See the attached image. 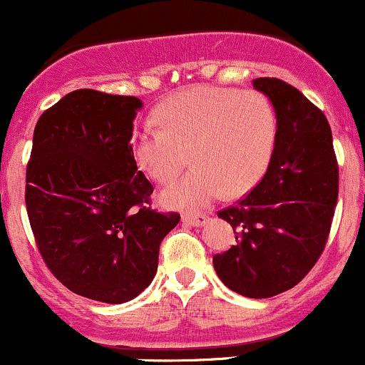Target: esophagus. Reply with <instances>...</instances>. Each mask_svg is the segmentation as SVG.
I'll return each mask as SVG.
<instances>
[{
  "label": "esophagus",
  "mask_w": 365,
  "mask_h": 365,
  "mask_svg": "<svg viewBox=\"0 0 365 365\" xmlns=\"http://www.w3.org/2000/svg\"><path fill=\"white\" fill-rule=\"evenodd\" d=\"M182 220H183V224H187V226L200 227V226H203V224H206L208 215H205V213H197V215H183Z\"/></svg>",
  "instance_id": "1"
}]
</instances>
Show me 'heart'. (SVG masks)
I'll list each match as a JSON object with an SVG mask.
<instances>
[{
    "label": "heart",
    "instance_id": "obj_1",
    "mask_svg": "<svg viewBox=\"0 0 365 365\" xmlns=\"http://www.w3.org/2000/svg\"><path fill=\"white\" fill-rule=\"evenodd\" d=\"M159 127L132 138L135 165L159 183L173 182L189 164L196 168L162 190L168 208L196 212L219 200L242 196L263 178L275 145L274 108L263 93L222 86H194L162 101L153 111Z\"/></svg>",
    "mask_w": 365,
    "mask_h": 365
}]
</instances>
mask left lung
<instances>
[{
  "label": "left lung",
  "instance_id": "left-lung-1",
  "mask_svg": "<svg viewBox=\"0 0 365 365\" xmlns=\"http://www.w3.org/2000/svg\"><path fill=\"white\" fill-rule=\"evenodd\" d=\"M270 98L277 132L267 173L217 215L237 242L213 256L220 281L238 295L270 298L297 286L322 256L339 194V165L325 114L292 84L252 81Z\"/></svg>",
  "mask_w": 365,
  "mask_h": 365
}]
</instances>
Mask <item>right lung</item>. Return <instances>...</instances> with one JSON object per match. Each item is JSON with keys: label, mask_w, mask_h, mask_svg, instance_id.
I'll return each mask as SVG.
<instances>
[{"label": "right lung", "mask_w": 365, "mask_h": 365, "mask_svg": "<svg viewBox=\"0 0 365 365\" xmlns=\"http://www.w3.org/2000/svg\"><path fill=\"white\" fill-rule=\"evenodd\" d=\"M143 102L76 90L38 118L26 210L47 268L70 292L123 304L148 288L180 213L150 208L153 185L132 157Z\"/></svg>", "instance_id": "right-lung-1"}]
</instances>
